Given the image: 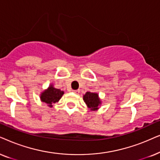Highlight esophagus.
Wrapping results in <instances>:
<instances>
[{
    "mask_svg": "<svg viewBox=\"0 0 160 160\" xmlns=\"http://www.w3.org/2000/svg\"><path fill=\"white\" fill-rule=\"evenodd\" d=\"M72 92H74V93H76V94H78V93H80V90H72Z\"/></svg>",
    "mask_w": 160,
    "mask_h": 160,
    "instance_id": "obj_1",
    "label": "esophagus"
}]
</instances>
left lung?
<instances>
[{
    "label": "left lung",
    "instance_id": "8db88e82",
    "mask_svg": "<svg viewBox=\"0 0 160 160\" xmlns=\"http://www.w3.org/2000/svg\"><path fill=\"white\" fill-rule=\"evenodd\" d=\"M83 100L86 102L87 107L91 110H97L99 109V106L101 105V100L99 98V95L97 93L86 92L83 95Z\"/></svg>",
    "mask_w": 160,
    "mask_h": 160
}]
</instances>
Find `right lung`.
<instances>
[{
  "instance_id": "right-lung-1",
  "label": "right lung",
  "mask_w": 160,
  "mask_h": 160,
  "mask_svg": "<svg viewBox=\"0 0 160 160\" xmlns=\"http://www.w3.org/2000/svg\"><path fill=\"white\" fill-rule=\"evenodd\" d=\"M64 92L61 91L60 89L55 88L53 87L52 85H50L48 89L44 90L40 95V99L42 102L48 104L49 107L52 108V104L58 102Z\"/></svg>"
}]
</instances>
